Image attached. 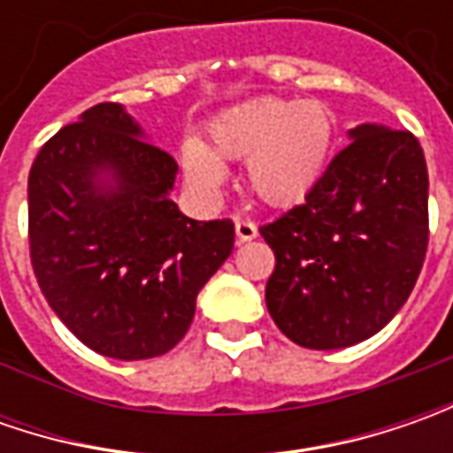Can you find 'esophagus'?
<instances>
[{
	"instance_id": "obj_1",
	"label": "esophagus",
	"mask_w": 453,
	"mask_h": 453,
	"mask_svg": "<svg viewBox=\"0 0 453 453\" xmlns=\"http://www.w3.org/2000/svg\"><path fill=\"white\" fill-rule=\"evenodd\" d=\"M234 229L239 242H252L254 236H257V224H254V221H247V219H236Z\"/></svg>"
}]
</instances>
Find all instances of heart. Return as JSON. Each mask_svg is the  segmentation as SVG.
<instances>
[{
    "label": "heart",
    "instance_id": "1",
    "mask_svg": "<svg viewBox=\"0 0 453 453\" xmlns=\"http://www.w3.org/2000/svg\"><path fill=\"white\" fill-rule=\"evenodd\" d=\"M335 141V115L318 100L254 97L209 123V146L186 141L181 165L201 196L217 199L229 181L224 161L247 158V183L270 206H292L320 183Z\"/></svg>",
    "mask_w": 453,
    "mask_h": 453
}]
</instances>
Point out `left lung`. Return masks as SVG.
Returning <instances> with one entry per match:
<instances>
[{"instance_id":"1","label":"left lung","mask_w":453,"mask_h":453,"mask_svg":"<svg viewBox=\"0 0 453 453\" xmlns=\"http://www.w3.org/2000/svg\"><path fill=\"white\" fill-rule=\"evenodd\" d=\"M320 183L259 232L274 252L265 300L292 342L338 350L383 330L409 300L428 244V171L418 141L380 123Z\"/></svg>"}]
</instances>
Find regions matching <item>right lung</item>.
Listing matches in <instances>:
<instances>
[{
	"mask_svg": "<svg viewBox=\"0 0 453 453\" xmlns=\"http://www.w3.org/2000/svg\"><path fill=\"white\" fill-rule=\"evenodd\" d=\"M176 173V161L118 103L85 111L32 164L35 277L67 330L100 356L168 353L234 250L229 219L196 221L171 201Z\"/></svg>",
	"mask_w": 453,
	"mask_h": 453,
	"instance_id": "1",
	"label": "right lung"
}]
</instances>
